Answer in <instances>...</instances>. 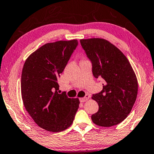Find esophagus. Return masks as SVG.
Masks as SVG:
<instances>
[{
    "label": "esophagus",
    "instance_id": "esophagus-1",
    "mask_svg": "<svg viewBox=\"0 0 154 154\" xmlns=\"http://www.w3.org/2000/svg\"><path fill=\"white\" fill-rule=\"evenodd\" d=\"M90 96L89 95H86L85 97H82V98H80V102H85V101H87L88 99H89Z\"/></svg>",
    "mask_w": 154,
    "mask_h": 154
}]
</instances>
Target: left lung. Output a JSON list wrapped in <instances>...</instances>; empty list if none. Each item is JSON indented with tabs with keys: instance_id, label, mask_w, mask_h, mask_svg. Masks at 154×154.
<instances>
[{
	"instance_id": "left-lung-1",
	"label": "left lung",
	"mask_w": 154,
	"mask_h": 154,
	"mask_svg": "<svg viewBox=\"0 0 154 154\" xmlns=\"http://www.w3.org/2000/svg\"><path fill=\"white\" fill-rule=\"evenodd\" d=\"M80 43L92 63L94 76L103 79V90L91 97L98 104L92 121L105 128L116 125L128 117L136 101L138 82L134 69L122 51L108 41L92 38Z\"/></svg>"
}]
</instances>
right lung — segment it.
I'll list each match as a JSON object with an SVG mask.
<instances>
[{
  "label": "right lung",
  "instance_id": "add662e5",
  "mask_svg": "<svg viewBox=\"0 0 154 154\" xmlns=\"http://www.w3.org/2000/svg\"><path fill=\"white\" fill-rule=\"evenodd\" d=\"M77 39L48 43L26 58L21 77V94L24 108L40 128L59 132L68 128L78 110V98L58 94V81Z\"/></svg>",
  "mask_w": 154,
  "mask_h": 154
}]
</instances>
